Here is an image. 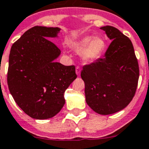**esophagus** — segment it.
<instances>
[{"instance_id": "34e87169", "label": "esophagus", "mask_w": 149, "mask_h": 149, "mask_svg": "<svg viewBox=\"0 0 149 149\" xmlns=\"http://www.w3.org/2000/svg\"><path fill=\"white\" fill-rule=\"evenodd\" d=\"M80 72H81V69H80L79 67H77V68H76V73H77V76H79Z\"/></svg>"}]
</instances>
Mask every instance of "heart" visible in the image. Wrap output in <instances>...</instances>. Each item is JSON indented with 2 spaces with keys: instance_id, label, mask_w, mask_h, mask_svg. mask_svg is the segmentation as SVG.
<instances>
[{
  "instance_id": "1",
  "label": "heart",
  "mask_w": 149,
  "mask_h": 149,
  "mask_svg": "<svg viewBox=\"0 0 149 149\" xmlns=\"http://www.w3.org/2000/svg\"><path fill=\"white\" fill-rule=\"evenodd\" d=\"M70 46L76 52H81L80 58L82 61L92 62L99 59L104 54L106 43L102 37L87 36L71 42Z\"/></svg>"
}]
</instances>
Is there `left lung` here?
Returning <instances> with one entry per match:
<instances>
[{
    "mask_svg": "<svg viewBox=\"0 0 149 149\" xmlns=\"http://www.w3.org/2000/svg\"><path fill=\"white\" fill-rule=\"evenodd\" d=\"M112 40L103 58L85 65L81 78L87 104L95 112L110 115L127 107L134 96L139 67L130 40L111 26L100 28Z\"/></svg>",
    "mask_w": 149,
    "mask_h": 149,
    "instance_id": "obj_1",
    "label": "left lung"
}]
</instances>
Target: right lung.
<instances>
[{
    "label": "right lung",
    "instance_id": "right-lung-1",
    "mask_svg": "<svg viewBox=\"0 0 149 149\" xmlns=\"http://www.w3.org/2000/svg\"><path fill=\"white\" fill-rule=\"evenodd\" d=\"M58 27L36 26L11 46L8 85L16 104L36 120H47L64 106V94L77 78L74 65L56 59L60 51L50 38H57Z\"/></svg>",
    "mask_w": 149,
    "mask_h": 149
}]
</instances>
